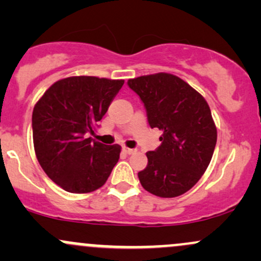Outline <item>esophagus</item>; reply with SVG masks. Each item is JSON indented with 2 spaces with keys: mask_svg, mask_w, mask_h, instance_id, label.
Returning <instances> with one entry per match:
<instances>
[{
  "mask_svg": "<svg viewBox=\"0 0 261 261\" xmlns=\"http://www.w3.org/2000/svg\"><path fill=\"white\" fill-rule=\"evenodd\" d=\"M122 151L125 152V153H127V154H134L135 152H137V149H135V148H128V147H122Z\"/></svg>",
  "mask_w": 261,
  "mask_h": 261,
  "instance_id": "obj_1",
  "label": "esophagus"
}]
</instances>
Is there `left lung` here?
<instances>
[{
  "label": "left lung",
  "instance_id": "1",
  "mask_svg": "<svg viewBox=\"0 0 261 261\" xmlns=\"http://www.w3.org/2000/svg\"><path fill=\"white\" fill-rule=\"evenodd\" d=\"M127 85L142 100L149 126L162 131L161 146L146 153L147 167L139 172L141 185L160 197L182 195L207 169L216 146L207 101L170 73L141 76Z\"/></svg>",
  "mask_w": 261,
  "mask_h": 261
}]
</instances>
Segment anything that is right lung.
<instances>
[{
	"instance_id": "right-lung-1",
	"label": "right lung",
	"mask_w": 261,
	"mask_h": 261,
	"mask_svg": "<svg viewBox=\"0 0 261 261\" xmlns=\"http://www.w3.org/2000/svg\"><path fill=\"white\" fill-rule=\"evenodd\" d=\"M124 80L74 76L60 80L35 104L33 142L41 168L54 182L73 194L106 184L120 157L119 145L87 137L94 134Z\"/></svg>"
}]
</instances>
